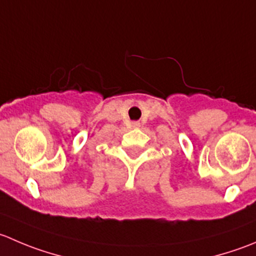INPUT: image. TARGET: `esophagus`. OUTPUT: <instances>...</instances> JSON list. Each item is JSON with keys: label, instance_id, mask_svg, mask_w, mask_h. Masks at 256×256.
Instances as JSON below:
<instances>
[{"label": "esophagus", "instance_id": "34e87169", "mask_svg": "<svg viewBox=\"0 0 256 256\" xmlns=\"http://www.w3.org/2000/svg\"><path fill=\"white\" fill-rule=\"evenodd\" d=\"M132 126H134V128H138V126H140V122L135 121V122H132Z\"/></svg>", "mask_w": 256, "mask_h": 256}]
</instances>
